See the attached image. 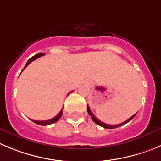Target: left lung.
I'll use <instances>...</instances> for the list:
<instances>
[{"label": "left lung", "instance_id": "obj_1", "mask_svg": "<svg viewBox=\"0 0 161 161\" xmlns=\"http://www.w3.org/2000/svg\"><path fill=\"white\" fill-rule=\"evenodd\" d=\"M87 110H88V114H89V116H90L91 117H92V120H93V121L95 122L96 124H97V125H100V126L103 127V128H104V129H116V128H118V127L122 126V125H125V124L129 123V122L131 120H132V119H133V118H134V116H135L136 115V113H136V114H134L133 116H131V117L129 118V119H128V120H125V121L123 122V123H120V124H119V125H107V124L104 123V122H101V120H99V119H97V116H96L95 115H94L93 113H92V111H91V110H90V108H89L88 105H87Z\"/></svg>", "mask_w": 161, "mask_h": 161}]
</instances>
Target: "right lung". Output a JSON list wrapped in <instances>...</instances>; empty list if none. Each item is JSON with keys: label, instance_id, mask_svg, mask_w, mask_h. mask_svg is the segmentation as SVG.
Returning a JSON list of instances; mask_svg holds the SVG:
<instances>
[{"label": "right lung", "instance_id": "right-lung-1", "mask_svg": "<svg viewBox=\"0 0 161 161\" xmlns=\"http://www.w3.org/2000/svg\"><path fill=\"white\" fill-rule=\"evenodd\" d=\"M43 55H45V54L41 53H38V54H36V55L33 56V57H31V58L29 59V60L27 61V63H26L25 66V68H24V69H23V70L25 69V68L27 67V66L29 65V64H30L31 62H32V61H33V60H36V59L39 58L40 57H41V56H43ZM23 70H22V71H23ZM22 71H21V72H22ZM72 92H73V91H72ZM62 109H63V108H62ZM62 109L60 110V113H59L58 114H57V116H55V117L52 118V119H50V120H41V121H40V120H32V121L34 122V123L37 124V125H51V124H53V123H55V122L58 121L59 119H60V118L61 117V116H62V113H63V110Z\"/></svg>", "mask_w": 161, "mask_h": 161}]
</instances>
